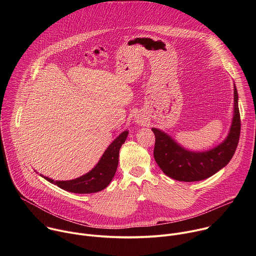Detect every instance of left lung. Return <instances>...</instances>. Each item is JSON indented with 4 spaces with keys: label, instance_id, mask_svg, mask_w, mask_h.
Instances as JSON below:
<instances>
[{
    "label": "left lung",
    "instance_id": "left-lung-1",
    "mask_svg": "<svg viewBox=\"0 0 256 256\" xmlns=\"http://www.w3.org/2000/svg\"><path fill=\"white\" fill-rule=\"evenodd\" d=\"M155 134L154 158L162 171L178 181H200L210 177L225 167L232 159L239 142L241 120L238 108V93L234 85V116L230 132L218 147L206 152L186 150L160 130L152 128Z\"/></svg>",
    "mask_w": 256,
    "mask_h": 256
}]
</instances>
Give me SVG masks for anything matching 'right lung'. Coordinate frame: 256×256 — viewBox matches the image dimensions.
Returning a JSON list of instances; mask_svg holds the SVG:
<instances>
[{"label":"right lung","instance_id":"obj_1","mask_svg":"<svg viewBox=\"0 0 256 256\" xmlns=\"http://www.w3.org/2000/svg\"><path fill=\"white\" fill-rule=\"evenodd\" d=\"M128 132H122L106 149L98 164L87 174L72 180L58 181L44 176L50 184L74 194H94L104 190L112 180L118 165V155L122 144L126 142Z\"/></svg>","mask_w":256,"mask_h":256}]
</instances>
